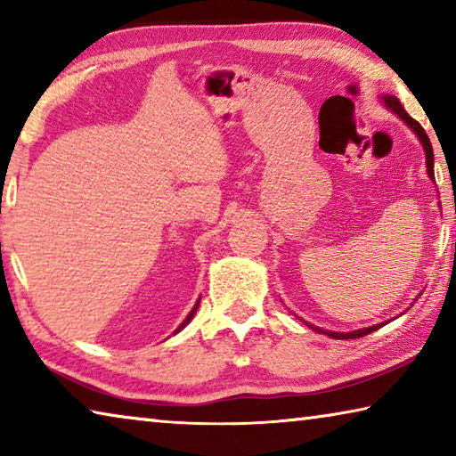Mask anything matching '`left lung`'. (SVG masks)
<instances>
[{
  "mask_svg": "<svg viewBox=\"0 0 456 456\" xmlns=\"http://www.w3.org/2000/svg\"><path fill=\"white\" fill-rule=\"evenodd\" d=\"M384 102H386V106L392 108V110H395V112L398 114V117L406 122L408 126H411V128L414 130L416 136L420 138L422 149H424V157H427V173H428L430 179H435V163H432V160H435V154H432V144H430V141H428L427 133H424V128H422L414 118L408 117V112L404 110V106L400 104L398 98L388 96V98L384 100ZM382 326H384V323H376V326H370V328H364V330H354V331H326V330H320V328H315V330L322 331V334H328L330 338H336V339H354V338H362V336L372 334V331H376L378 328H382ZM312 328H314V326H312Z\"/></svg>",
  "mask_w": 456,
  "mask_h": 456,
  "instance_id": "8db88e82",
  "label": "left lung"
}]
</instances>
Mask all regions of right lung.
I'll use <instances>...</instances> for the list:
<instances>
[{
    "mask_svg": "<svg viewBox=\"0 0 456 456\" xmlns=\"http://www.w3.org/2000/svg\"><path fill=\"white\" fill-rule=\"evenodd\" d=\"M199 302H200V297H199V299H197V304H195V307H192V310H191V314H189V315H187V318H184V322H183V323H181V326H179V328H176V330H175V334H176V331H181V330H183V328H184V326H187V323H189V322H191V320H192V315H195V312H197V307H199Z\"/></svg>",
    "mask_w": 456,
    "mask_h": 456,
    "instance_id": "add662e5",
    "label": "right lung"
}]
</instances>
